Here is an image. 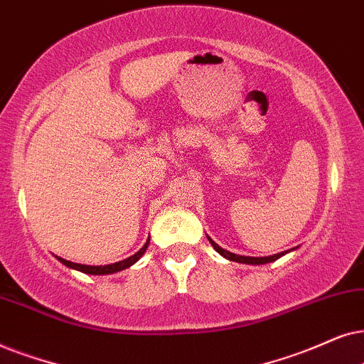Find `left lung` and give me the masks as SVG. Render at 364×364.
<instances>
[{
	"label": "left lung",
	"instance_id": "8db88e82",
	"mask_svg": "<svg viewBox=\"0 0 364 364\" xmlns=\"http://www.w3.org/2000/svg\"><path fill=\"white\" fill-rule=\"evenodd\" d=\"M208 240H210V243H211L213 248H215L218 253L223 256V258H226V259H230V261H236V263H243V264H266V263H273V261H276L278 258H281V256H284L287 253H289V251H294V248H293V250L283 251V253H278V255H273V256H263V258H255V256H241V255L231 253V251L223 250L221 246H218L215 241L210 238V236H208Z\"/></svg>",
	"mask_w": 364,
	"mask_h": 364
}]
</instances>
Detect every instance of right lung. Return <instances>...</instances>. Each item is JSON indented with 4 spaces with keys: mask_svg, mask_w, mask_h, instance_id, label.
I'll return each mask as SVG.
<instances>
[{
    "mask_svg": "<svg viewBox=\"0 0 364 364\" xmlns=\"http://www.w3.org/2000/svg\"><path fill=\"white\" fill-rule=\"evenodd\" d=\"M148 245H149V240L143 245V248L139 250L138 253H134L133 256H129V258H126L123 261H118V263H111V264H105V266H90V264L71 263V261L63 259V258H60V256H56V258H58V261H61L63 264L68 266V268L81 271V273H86V274H113V273H118V271H123L126 268H129V266H133L134 263H136V261L144 255V251H146Z\"/></svg>",
    "mask_w": 364,
    "mask_h": 364,
    "instance_id": "add662e5",
    "label": "right lung"
}]
</instances>
